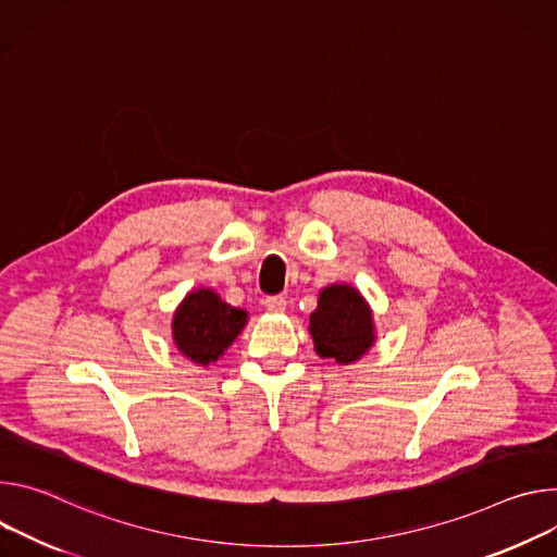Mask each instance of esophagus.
I'll return each instance as SVG.
<instances>
[{"label":"esophagus","instance_id":"34e87169","mask_svg":"<svg viewBox=\"0 0 557 557\" xmlns=\"http://www.w3.org/2000/svg\"><path fill=\"white\" fill-rule=\"evenodd\" d=\"M263 305H265V310H268V312L278 314V312H285V305H287V300H285V296H268Z\"/></svg>","mask_w":557,"mask_h":557}]
</instances>
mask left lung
Listing matches in <instances>:
<instances>
[{
  "mask_svg": "<svg viewBox=\"0 0 557 557\" xmlns=\"http://www.w3.org/2000/svg\"><path fill=\"white\" fill-rule=\"evenodd\" d=\"M310 336L321 358L351 364L376 343L372 307L354 285L332 283L319 292V305L310 314Z\"/></svg>",
  "mask_w": 557,
  "mask_h": 557,
  "instance_id": "1",
  "label": "left lung"
}]
</instances>
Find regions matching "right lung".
Returning <instances> with one entry per match:
<instances>
[{"label": "right lung", "instance_id": "right-lung-1", "mask_svg": "<svg viewBox=\"0 0 557 557\" xmlns=\"http://www.w3.org/2000/svg\"><path fill=\"white\" fill-rule=\"evenodd\" d=\"M245 325V310L232 307L210 287H197L185 294L172 314V341L178 354L208 367L225 354Z\"/></svg>", "mask_w": 557, "mask_h": 557}]
</instances>
